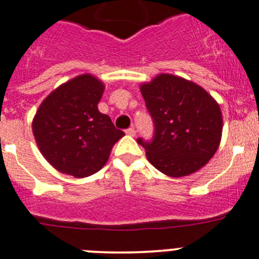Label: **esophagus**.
Instances as JSON below:
<instances>
[{
	"label": "esophagus",
	"instance_id": "obj_1",
	"mask_svg": "<svg viewBox=\"0 0 259 259\" xmlns=\"http://www.w3.org/2000/svg\"><path fill=\"white\" fill-rule=\"evenodd\" d=\"M126 133L127 135H130V137H135V134H137V132H135L134 127H129V129H126Z\"/></svg>",
	"mask_w": 259,
	"mask_h": 259
}]
</instances>
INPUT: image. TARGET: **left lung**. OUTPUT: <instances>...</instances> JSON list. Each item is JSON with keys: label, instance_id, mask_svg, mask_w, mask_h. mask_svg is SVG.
Wrapping results in <instances>:
<instances>
[{"label": "left lung", "instance_id": "obj_1", "mask_svg": "<svg viewBox=\"0 0 259 259\" xmlns=\"http://www.w3.org/2000/svg\"><path fill=\"white\" fill-rule=\"evenodd\" d=\"M154 121L152 142L138 139L148 160L169 177L199 170L217 153L223 133V115L217 100L197 83L160 73L140 84Z\"/></svg>", "mask_w": 259, "mask_h": 259}]
</instances>
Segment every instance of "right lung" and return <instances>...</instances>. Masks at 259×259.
Instances as JSON below:
<instances>
[{
    "label": "right lung",
    "instance_id": "add662e5",
    "mask_svg": "<svg viewBox=\"0 0 259 259\" xmlns=\"http://www.w3.org/2000/svg\"><path fill=\"white\" fill-rule=\"evenodd\" d=\"M104 91V82L84 73L60 84L40 104L32 134L42 157L59 172L76 178L99 172L125 135L99 111Z\"/></svg>",
    "mask_w": 259,
    "mask_h": 259
}]
</instances>
